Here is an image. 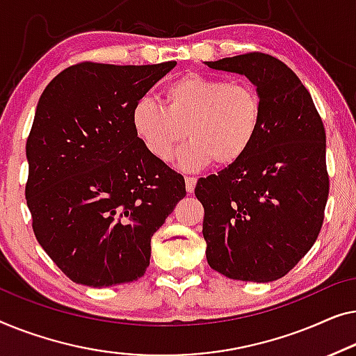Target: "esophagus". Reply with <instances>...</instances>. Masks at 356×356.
Wrapping results in <instances>:
<instances>
[{"label":"esophagus","mask_w":356,"mask_h":356,"mask_svg":"<svg viewBox=\"0 0 356 356\" xmlns=\"http://www.w3.org/2000/svg\"><path fill=\"white\" fill-rule=\"evenodd\" d=\"M195 185H197V179H195V177H185V188H187L188 193L193 192Z\"/></svg>","instance_id":"obj_1"}]
</instances>
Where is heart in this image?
Segmentation results:
<instances>
[{
    "mask_svg": "<svg viewBox=\"0 0 356 356\" xmlns=\"http://www.w3.org/2000/svg\"><path fill=\"white\" fill-rule=\"evenodd\" d=\"M163 106L142 98L132 109V127L154 159L168 163L185 135L192 140L177 153L176 166L198 171L230 166L253 147L263 121L258 90L243 80L185 74L163 90Z\"/></svg>",
    "mask_w": 356,
    "mask_h": 356,
    "instance_id": "b5f03b06",
    "label": "heart"
}]
</instances>
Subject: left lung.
I'll return each instance as SVG.
<instances>
[{
  "instance_id": "8db88e82",
  "label": "left lung",
  "mask_w": 356,
  "mask_h": 356,
  "mask_svg": "<svg viewBox=\"0 0 356 356\" xmlns=\"http://www.w3.org/2000/svg\"><path fill=\"white\" fill-rule=\"evenodd\" d=\"M204 64L245 76L263 102L250 152L195 187L204 208L208 264L229 279L273 282L309 252L321 230L326 132L312 95L279 59L248 53Z\"/></svg>"
}]
</instances>
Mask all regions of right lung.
<instances>
[{"label": "right lung", "mask_w": 356, "mask_h": 356, "mask_svg": "<svg viewBox=\"0 0 356 356\" xmlns=\"http://www.w3.org/2000/svg\"><path fill=\"white\" fill-rule=\"evenodd\" d=\"M82 63L38 99L26 154L35 237L56 266L88 287L134 282L152 237L185 197V180L138 142L132 109L176 67Z\"/></svg>", "instance_id": "right-lung-1"}]
</instances>
